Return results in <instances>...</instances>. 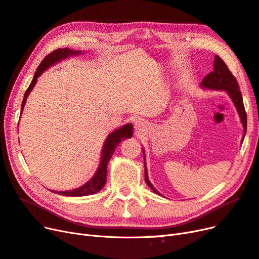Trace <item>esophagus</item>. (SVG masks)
I'll use <instances>...</instances> for the list:
<instances>
[{
	"instance_id": "obj_1",
	"label": "esophagus",
	"mask_w": 259,
	"mask_h": 259,
	"mask_svg": "<svg viewBox=\"0 0 259 259\" xmlns=\"http://www.w3.org/2000/svg\"><path fill=\"white\" fill-rule=\"evenodd\" d=\"M135 128H136V130H137L138 133H142V132L144 131V129H145V123L142 122V121H138V122L136 123Z\"/></svg>"
}]
</instances>
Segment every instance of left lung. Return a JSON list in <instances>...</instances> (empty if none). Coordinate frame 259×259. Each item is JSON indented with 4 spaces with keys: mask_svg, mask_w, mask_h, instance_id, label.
<instances>
[{
    "mask_svg": "<svg viewBox=\"0 0 259 259\" xmlns=\"http://www.w3.org/2000/svg\"><path fill=\"white\" fill-rule=\"evenodd\" d=\"M200 87L203 89H211V90H222V91H226L228 96L230 97L231 101L235 104L238 115L240 117V120L242 122V126H243V139L245 137L246 133V124H247V118H246V113L244 110V105H243V99H242L241 91L239 88V84L236 79V77L233 76L229 69L227 68L226 63L223 61V59L215 55L214 56V68L211 73H208L206 76L203 78L202 82L200 84ZM242 139V141H243ZM143 156H144V160H145V152L143 149ZM144 171H145V182L146 184L149 186L154 193L157 195L162 196L159 191H158L153 185L152 183L148 180V173H147V168H146V163L144 161Z\"/></svg>",
    "mask_w": 259,
    "mask_h": 259,
    "instance_id": "left-lung-1",
    "label": "left lung"
}]
</instances>
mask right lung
I'll return each instance as SVG.
<instances>
[{"instance_id":"obj_1","label":"right lung","mask_w":259,"mask_h":259,"mask_svg":"<svg viewBox=\"0 0 259 259\" xmlns=\"http://www.w3.org/2000/svg\"><path fill=\"white\" fill-rule=\"evenodd\" d=\"M84 53L85 52H81V51H73V49H70V48H59V49H57V51L53 52L52 54L46 56L44 58V60L41 61L40 64L38 65V68L34 74V77H33L29 88L27 89L26 94H24L23 101L21 104V113L23 111L24 104H26L28 96L30 95L32 89L34 88L36 81H37V78L40 76L41 73L51 68V66L55 65L56 63L66 59V58H70L73 56H79ZM132 135H133L132 123L124 124V126L111 132L110 135L106 137V140L103 144L102 152H101V161H100L99 166H98L96 173L94 174V177L91 178L87 183H85L84 185L78 187V188H75L72 190H66V191H55V190H52V191H54V193H56V194L62 195V196H70V197L89 196V195H94V194L99 193V191L104 187L105 183H106L107 163H108V161H110L111 157L113 156L116 146H117L121 141L131 138Z\"/></svg>"}]
</instances>
